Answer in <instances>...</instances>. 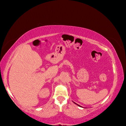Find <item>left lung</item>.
I'll return each mask as SVG.
<instances>
[{
    "label": "left lung",
    "instance_id": "8db88e82",
    "mask_svg": "<svg viewBox=\"0 0 126 126\" xmlns=\"http://www.w3.org/2000/svg\"><path fill=\"white\" fill-rule=\"evenodd\" d=\"M75 103V104H76V103ZM77 105H78V106H79V105H78V104H77Z\"/></svg>",
    "mask_w": 126,
    "mask_h": 126
}]
</instances>
